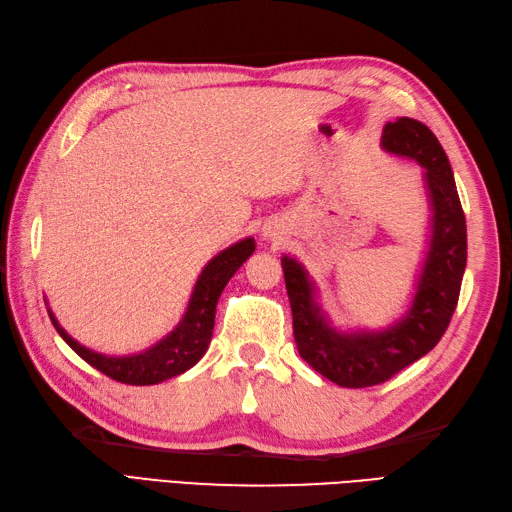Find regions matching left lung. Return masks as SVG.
<instances>
[{"label":"left lung","mask_w":512,"mask_h":512,"mask_svg":"<svg viewBox=\"0 0 512 512\" xmlns=\"http://www.w3.org/2000/svg\"><path fill=\"white\" fill-rule=\"evenodd\" d=\"M380 145L424 167L431 202L429 250L405 317L385 330H336L319 306L308 270L297 259L281 257L301 358L332 383L354 389L385 383L438 345L458 306L466 268V220L438 138L427 125L402 116L385 125Z\"/></svg>","instance_id":"1"}]
</instances>
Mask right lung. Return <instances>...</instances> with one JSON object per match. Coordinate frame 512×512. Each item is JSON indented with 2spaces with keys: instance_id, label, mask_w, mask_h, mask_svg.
Here are the masks:
<instances>
[{
  "instance_id": "obj_1",
  "label": "right lung",
  "mask_w": 512,
  "mask_h": 512,
  "mask_svg": "<svg viewBox=\"0 0 512 512\" xmlns=\"http://www.w3.org/2000/svg\"><path fill=\"white\" fill-rule=\"evenodd\" d=\"M253 250L255 239L246 237L242 242H237L222 250V253H217L211 262L204 266L198 281H195L189 306L182 321L165 336V339L151 345L149 350L140 354L105 356L99 352H92L85 345L76 343L48 310L50 321L61 334V339L68 343L85 363H90L105 376H110L125 385H158L162 380L187 372V369L198 363L204 352L209 350L215 325L217 299H220L228 279H231L237 273V268L253 255Z\"/></svg>"
}]
</instances>
